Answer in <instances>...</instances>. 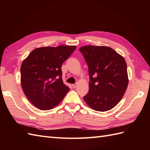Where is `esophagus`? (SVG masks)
I'll return each instance as SVG.
<instances>
[{
    "label": "esophagus",
    "mask_w": 150,
    "mask_h": 150,
    "mask_svg": "<svg viewBox=\"0 0 150 150\" xmlns=\"http://www.w3.org/2000/svg\"><path fill=\"white\" fill-rule=\"evenodd\" d=\"M77 83L74 84H72V87H73V88H75L77 87Z\"/></svg>",
    "instance_id": "esophagus-1"
}]
</instances>
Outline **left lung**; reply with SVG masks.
Returning a JSON list of instances; mask_svg holds the SVG:
<instances>
[{"label": "left lung", "instance_id": "obj_1", "mask_svg": "<svg viewBox=\"0 0 150 150\" xmlns=\"http://www.w3.org/2000/svg\"><path fill=\"white\" fill-rule=\"evenodd\" d=\"M88 66L89 91L83 97L92 109L106 111L122 99L128 87L127 65L123 57L107 46L79 48Z\"/></svg>", "mask_w": 150, "mask_h": 150}]
</instances>
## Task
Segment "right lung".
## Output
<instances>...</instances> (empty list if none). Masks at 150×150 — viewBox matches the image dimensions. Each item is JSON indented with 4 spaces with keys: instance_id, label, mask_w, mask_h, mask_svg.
I'll use <instances>...</instances> for the list:
<instances>
[{
    "instance_id": "obj_1",
    "label": "right lung",
    "mask_w": 150,
    "mask_h": 150,
    "mask_svg": "<svg viewBox=\"0 0 150 150\" xmlns=\"http://www.w3.org/2000/svg\"><path fill=\"white\" fill-rule=\"evenodd\" d=\"M76 47L63 45L39 47L22 62L21 86L25 95L35 106L49 110L65 97L69 88L63 83L61 67Z\"/></svg>"
}]
</instances>
